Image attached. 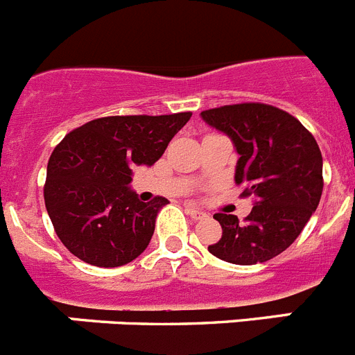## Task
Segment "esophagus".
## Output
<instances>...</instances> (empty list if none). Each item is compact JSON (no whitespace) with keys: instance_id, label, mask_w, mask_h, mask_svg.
I'll use <instances>...</instances> for the list:
<instances>
[{"instance_id":"obj_1","label":"esophagus","mask_w":355,"mask_h":355,"mask_svg":"<svg viewBox=\"0 0 355 355\" xmlns=\"http://www.w3.org/2000/svg\"><path fill=\"white\" fill-rule=\"evenodd\" d=\"M187 213L192 216L193 220H200V218H205L206 216L205 211H200V209H197V208H190V206L187 208Z\"/></svg>"}]
</instances>
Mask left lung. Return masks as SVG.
<instances>
[{
  "label": "left lung",
  "mask_w": 355,
  "mask_h": 355,
  "mask_svg": "<svg viewBox=\"0 0 355 355\" xmlns=\"http://www.w3.org/2000/svg\"><path fill=\"white\" fill-rule=\"evenodd\" d=\"M200 119L231 139L238 155L234 183L252 197V209L238 216L216 213L222 238L208 247L233 265L275 258L297 240L316 211L324 190L322 153L295 117L261 103L206 110Z\"/></svg>",
  "instance_id": "left-lung-1"
}]
</instances>
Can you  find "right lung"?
Returning a JSON list of instances; mask_svg holds the SVG:
<instances>
[{
	"label": "right lung",
	"instance_id": "add662e5",
	"mask_svg": "<svg viewBox=\"0 0 355 355\" xmlns=\"http://www.w3.org/2000/svg\"><path fill=\"white\" fill-rule=\"evenodd\" d=\"M192 114L90 121L65 137L48 162L46 209L56 234L81 261L114 268L139 258L165 197L131 190V171L155 165Z\"/></svg>",
	"mask_w": 355,
	"mask_h": 355
}]
</instances>
